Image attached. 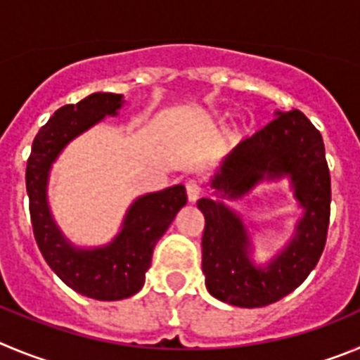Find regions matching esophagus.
<instances>
[{
  "instance_id": "obj_1",
  "label": "esophagus",
  "mask_w": 360,
  "mask_h": 360,
  "mask_svg": "<svg viewBox=\"0 0 360 360\" xmlns=\"http://www.w3.org/2000/svg\"><path fill=\"white\" fill-rule=\"evenodd\" d=\"M200 192H202V186L197 179H188L186 181V193H188V200L190 202H195L199 199Z\"/></svg>"
}]
</instances>
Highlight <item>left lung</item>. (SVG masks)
<instances>
[{"label": "left lung", "instance_id": "1", "mask_svg": "<svg viewBox=\"0 0 360 360\" xmlns=\"http://www.w3.org/2000/svg\"><path fill=\"white\" fill-rule=\"evenodd\" d=\"M289 176L305 210L290 244L267 267L249 260V238L240 217L222 202L200 199L202 273L217 300L244 309L271 305L297 289L323 255L330 224V170L321 132L297 109L276 118L233 148L212 179L229 199L244 195L264 177Z\"/></svg>", "mask_w": 360, "mask_h": 360}]
</instances>
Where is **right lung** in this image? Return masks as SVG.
I'll return each mask as SVG.
<instances>
[{
  "mask_svg": "<svg viewBox=\"0 0 360 360\" xmlns=\"http://www.w3.org/2000/svg\"><path fill=\"white\" fill-rule=\"evenodd\" d=\"M122 103V95L93 93L79 103H68L57 109L35 136L27 161L30 219L39 251L68 287L100 301L124 300L143 287L154 245L186 204L183 184L140 197L129 210L124 229L108 248L93 251L75 249L60 235L46 202L51 163L68 141L105 115H116Z\"/></svg>",
  "mask_w": 360,
  "mask_h": 360,
  "instance_id": "add662e5",
  "label": "right lung"
}]
</instances>
